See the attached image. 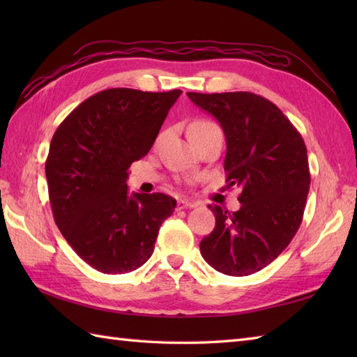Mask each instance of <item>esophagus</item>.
<instances>
[{"label":"esophagus","instance_id":"obj_1","mask_svg":"<svg viewBox=\"0 0 357 357\" xmlns=\"http://www.w3.org/2000/svg\"><path fill=\"white\" fill-rule=\"evenodd\" d=\"M196 206H198V204H196V202L185 201V199H181V201L178 202V208H179V210H183V208H195Z\"/></svg>","mask_w":357,"mask_h":357}]
</instances>
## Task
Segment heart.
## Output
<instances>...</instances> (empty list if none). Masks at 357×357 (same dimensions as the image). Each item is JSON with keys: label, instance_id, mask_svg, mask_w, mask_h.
Instances as JSON below:
<instances>
[{"label": "heart", "instance_id": "b5f03b06", "mask_svg": "<svg viewBox=\"0 0 357 357\" xmlns=\"http://www.w3.org/2000/svg\"><path fill=\"white\" fill-rule=\"evenodd\" d=\"M208 127H215V124L210 123V121H196L190 128H208Z\"/></svg>", "mask_w": 357, "mask_h": 357}]
</instances>
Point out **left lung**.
<instances>
[{
	"label": "left lung",
	"mask_w": 357,
	"mask_h": 357,
	"mask_svg": "<svg viewBox=\"0 0 357 357\" xmlns=\"http://www.w3.org/2000/svg\"><path fill=\"white\" fill-rule=\"evenodd\" d=\"M187 96L221 124L229 187L241 188V208L210 206L213 231L201 255L219 273L248 276L284 252L304 218L310 190L305 142L278 105L252 92Z\"/></svg>",
	"instance_id": "1"
}]
</instances>
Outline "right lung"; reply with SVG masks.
<instances>
[{
	"label": "right lung",
	"mask_w": 357,
	"mask_h": 357,
	"mask_svg": "<svg viewBox=\"0 0 357 357\" xmlns=\"http://www.w3.org/2000/svg\"><path fill=\"white\" fill-rule=\"evenodd\" d=\"M181 90L107 89L82 101L53 135L45 178L53 219L82 261L105 275L149 261L176 201L128 195V167L149 153Z\"/></svg>",
	"instance_id": "1"
}]
</instances>
